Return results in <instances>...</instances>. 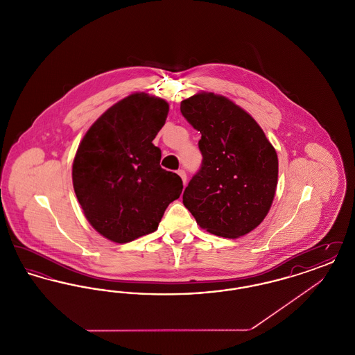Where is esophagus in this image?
Here are the masks:
<instances>
[{
  "label": "esophagus",
  "instance_id": "1",
  "mask_svg": "<svg viewBox=\"0 0 355 355\" xmlns=\"http://www.w3.org/2000/svg\"><path fill=\"white\" fill-rule=\"evenodd\" d=\"M178 175L182 178V181H184V184H186V171L184 169H180L178 171Z\"/></svg>",
  "mask_w": 355,
  "mask_h": 355
}]
</instances>
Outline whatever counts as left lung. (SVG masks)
<instances>
[{
  "label": "left lung",
  "instance_id": "obj_1",
  "mask_svg": "<svg viewBox=\"0 0 355 355\" xmlns=\"http://www.w3.org/2000/svg\"><path fill=\"white\" fill-rule=\"evenodd\" d=\"M186 121L201 133L202 164L184 191V205L209 233L245 236L270 209L278 158L259 125L236 103L213 93L181 102Z\"/></svg>",
  "mask_w": 355,
  "mask_h": 355
}]
</instances>
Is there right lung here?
<instances>
[{"instance_id": "add662e5", "label": "right lung", "mask_w": 355, "mask_h": 355, "mask_svg": "<svg viewBox=\"0 0 355 355\" xmlns=\"http://www.w3.org/2000/svg\"><path fill=\"white\" fill-rule=\"evenodd\" d=\"M168 102L135 93L116 103L85 135L73 162V186L90 225L113 242L150 234L182 193L178 174L162 169L153 139Z\"/></svg>"}]
</instances>
